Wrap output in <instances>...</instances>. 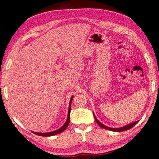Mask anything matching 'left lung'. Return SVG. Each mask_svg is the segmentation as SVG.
Returning <instances> with one entry per match:
<instances>
[{"label": "left lung", "instance_id": "obj_1", "mask_svg": "<svg viewBox=\"0 0 159 159\" xmlns=\"http://www.w3.org/2000/svg\"><path fill=\"white\" fill-rule=\"evenodd\" d=\"M93 114H94V119H95V120L96 122L98 123V125L99 126H101V127H102V128H104L105 129H108V130H110V131H113V132H123V131H125V130H127V129H131L132 127H133L134 126L136 123H137L139 120L138 121H135V122H134L132 123H130V124H128V125H125L123 127H119V128H112V127H109L107 126H105L103 124H102L101 122H99L98 120L96 119V117L95 116V115L94 114V112H93Z\"/></svg>", "mask_w": 159, "mask_h": 159}]
</instances>
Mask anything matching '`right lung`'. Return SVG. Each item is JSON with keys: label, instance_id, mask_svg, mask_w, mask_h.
Instances as JSON below:
<instances>
[{"label": "right lung", "instance_id": "add662e5", "mask_svg": "<svg viewBox=\"0 0 159 159\" xmlns=\"http://www.w3.org/2000/svg\"><path fill=\"white\" fill-rule=\"evenodd\" d=\"M74 96H71L70 98V105H69V110H68V114H67V119L66 122L65 123L64 125L60 127L58 129L55 130V131L50 132H46V133H40V132H32L34 134H35L36 135H39L40 136H54L56 134H60L61 132H63L64 130L67 128L68 125L70 123V111H71V101H72Z\"/></svg>", "mask_w": 159, "mask_h": 159}]
</instances>
